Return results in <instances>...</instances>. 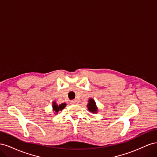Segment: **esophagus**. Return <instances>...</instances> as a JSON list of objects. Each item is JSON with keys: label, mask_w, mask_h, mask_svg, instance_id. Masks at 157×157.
Here are the masks:
<instances>
[{"label": "esophagus", "mask_w": 157, "mask_h": 157, "mask_svg": "<svg viewBox=\"0 0 157 157\" xmlns=\"http://www.w3.org/2000/svg\"><path fill=\"white\" fill-rule=\"evenodd\" d=\"M77 102H78V101H77V100H76V99H74V100H72V101H71V104H77Z\"/></svg>", "instance_id": "34e87169"}]
</instances>
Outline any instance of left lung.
Masks as SVG:
<instances>
[{"instance_id":"obj_1","label":"left lung","mask_w":157,"mask_h":157,"mask_svg":"<svg viewBox=\"0 0 157 157\" xmlns=\"http://www.w3.org/2000/svg\"><path fill=\"white\" fill-rule=\"evenodd\" d=\"M87 107L88 108V110L91 113H97L98 109L96 105V102H95L93 99H89Z\"/></svg>"}]
</instances>
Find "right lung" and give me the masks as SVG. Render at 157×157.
<instances>
[{
  "label": "right lung",
  "instance_id": "right-lung-1",
  "mask_svg": "<svg viewBox=\"0 0 157 157\" xmlns=\"http://www.w3.org/2000/svg\"><path fill=\"white\" fill-rule=\"evenodd\" d=\"M65 106H66V103H61L58 105H57L55 102H54L52 107H53V111H54L56 113H58V111H61L63 109H64Z\"/></svg>",
  "mask_w": 157,
  "mask_h": 157
}]
</instances>
